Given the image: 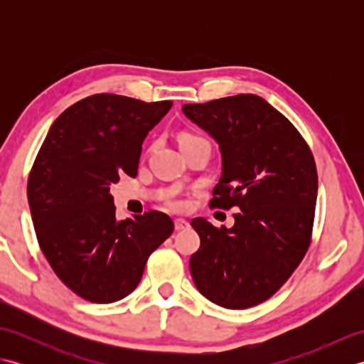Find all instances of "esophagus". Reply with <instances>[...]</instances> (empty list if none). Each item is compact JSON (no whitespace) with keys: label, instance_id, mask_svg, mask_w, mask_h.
I'll use <instances>...</instances> for the list:
<instances>
[{"label":"esophagus","instance_id":"obj_1","mask_svg":"<svg viewBox=\"0 0 364 364\" xmlns=\"http://www.w3.org/2000/svg\"><path fill=\"white\" fill-rule=\"evenodd\" d=\"M189 227V222L184 220V219H175V230L176 231H181L184 228Z\"/></svg>","mask_w":364,"mask_h":364}]
</instances>
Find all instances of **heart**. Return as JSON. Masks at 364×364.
<instances>
[{"instance_id":"heart-1","label":"heart","mask_w":364,"mask_h":364,"mask_svg":"<svg viewBox=\"0 0 364 364\" xmlns=\"http://www.w3.org/2000/svg\"><path fill=\"white\" fill-rule=\"evenodd\" d=\"M198 134H194V133H183L181 137H180V142L181 144H188V142H194V141H200ZM167 205L170 208H173V210H180V208H183V202H180V200H175V198H167Z\"/></svg>"}]
</instances>
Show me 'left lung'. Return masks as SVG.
<instances>
[{
	"label": "left lung",
	"mask_w": 364,
	"mask_h": 364,
	"mask_svg": "<svg viewBox=\"0 0 364 364\" xmlns=\"http://www.w3.org/2000/svg\"><path fill=\"white\" fill-rule=\"evenodd\" d=\"M219 144L222 175L210 208H237L235 225H191L200 249L189 261L197 289L213 304L244 310L288 282L311 244L318 170L297 128L253 94L184 105Z\"/></svg>",
	"instance_id": "1"
}]
</instances>
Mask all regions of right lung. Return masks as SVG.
<instances>
[{
    "mask_svg": "<svg viewBox=\"0 0 364 364\" xmlns=\"http://www.w3.org/2000/svg\"><path fill=\"white\" fill-rule=\"evenodd\" d=\"M170 107V100L90 95L54 120L37 153L28 178L36 236L76 296L94 304L127 297L172 235V219L159 211L115 220L109 191L120 176L137 175L144 139Z\"/></svg>",
    "mask_w": 364,
    "mask_h": 364,
    "instance_id": "right-lung-1",
    "label": "right lung"
}]
</instances>
